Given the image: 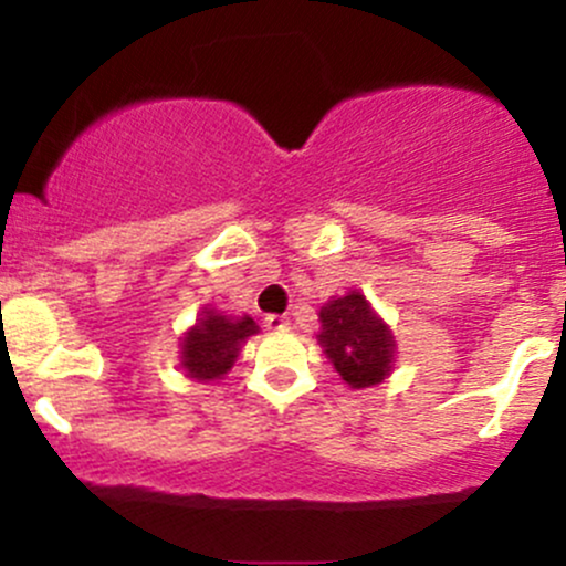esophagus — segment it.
I'll return each mask as SVG.
<instances>
[{
  "mask_svg": "<svg viewBox=\"0 0 566 566\" xmlns=\"http://www.w3.org/2000/svg\"><path fill=\"white\" fill-rule=\"evenodd\" d=\"M265 327H269L271 333H284V329H290V319L282 314H271L265 316Z\"/></svg>",
  "mask_w": 566,
  "mask_h": 566,
  "instance_id": "34e87169",
  "label": "esophagus"
}]
</instances>
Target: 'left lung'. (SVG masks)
Returning <instances> with one entry per match:
<instances>
[{"mask_svg": "<svg viewBox=\"0 0 566 566\" xmlns=\"http://www.w3.org/2000/svg\"><path fill=\"white\" fill-rule=\"evenodd\" d=\"M316 343L335 373L356 391L378 386L394 373L396 337L359 290L322 305Z\"/></svg>", "mask_w": 566, "mask_h": 566, "instance_id": "1", "label": "left lung"}]
</instances>
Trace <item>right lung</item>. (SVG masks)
Listing matches in <instances>:
<instances>
[{
    "instance_id": "1",
    "label": "right lung",
    "mask_w": 566,
    "mask_h": 566,
    "mask_svg": "<svg viewBox=\"0 0 566 566\" xmlns=\"http://www.w3.org/2000/svg\"><path fill=\"white\" fill-rule=\"evenodd\" d=\"M258 333L261 327L250 314L231 316L205 305L199 319L180 337V369L186 378L199 382L220 380L237 365L247 337Z\"/></svg>"
}]
</instances>
